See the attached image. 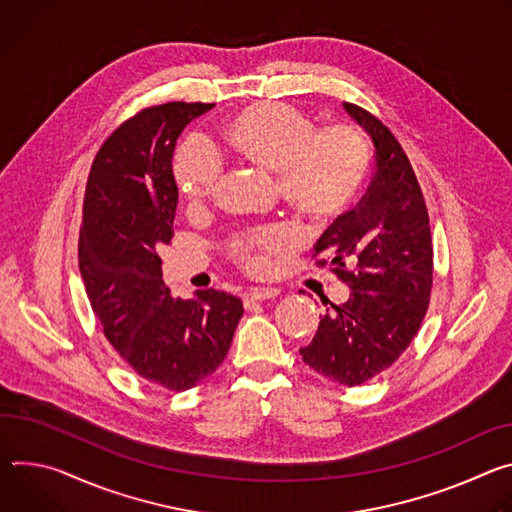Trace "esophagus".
Masks as SVG:
<instances>
[{"label": "esophagus", "instance_id": "esophagus-1", "mask_svg": "<svg viewBox=\"0 0 512 512\" xmlns=\"http://www.w3.org/2000/svg\"><path fill=\"white\" fill-rule=\"evenodd\" d=\"M278 295L276 289H268V287H254L248 293H244V305H252L256 301H266V299H274Z\"/></svg>", "mask_w": 512, "mask_h": 512}]
</instances>
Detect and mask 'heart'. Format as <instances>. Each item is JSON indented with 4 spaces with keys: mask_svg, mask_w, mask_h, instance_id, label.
Here are the masks:
<instances>
[{
    "mask_svg": "<svg viewBox=\"0 0 512 512\" xmlns=\"http://www.w3.org/2000/svg\"><path fill=\"white\" fill-rule=\"evenodd\" d=\"M221 144L236 158L276 175L278 197L309 221H327L344 213L358 197L370 166V148L360 130L348 124L315 128L301 109L280 101L252 103L219 128ZM219 177L215 156L197 142L179 148L175 181L191 203H203ZM285 230H264L236 244L250 268H262L266 256L285 252Z\"/></svg>",
    "mask_w": 512,
    "mask_h": 512,
    "instance_id": "heart-1",
    "label": "heart"
}]
</instances>
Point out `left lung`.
<instances>
[{
  "mask_svg": "<svg viewBox=\"0 0 512 512\" xmlns=\"http://www.w3.org/2000/svg\"><path fill=\"white\" fill-rule=\"evenodd\" d=\"M344 109L370 136L376 170L360 203L315 244V254H327L352 291L342 305L327 301L315 337L299 354L325 378L358 386L399 360L417 335L429 305L433 246L405 150L372 113L352 103Z\"/></svg>",
  "mask_w": 512,
  "mask_h": 512,
  "instance_id": "1",
  "label": "left lung"
}]
</instances>
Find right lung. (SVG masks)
<instances>
[{
  "instance_id": "right-lung-1",
  "label": "right lung",
  "mask_w": 512,
  "mask_h": 512,
  "mask_svg": "<svg viewBox=\"0 0 512 512\" xmlns=\"http://www.w3.org/2000/svg\"><path fill=\"white\" fill-rule=\"evenodd\" d=\"M211 107H148L113 132L93 160L79 232L85 291L109 344L142 378L177 392L219 368L244 315L223 291L170 295L156 254L173 238L177 140Z\"/></svg>"
}]
</instances>
